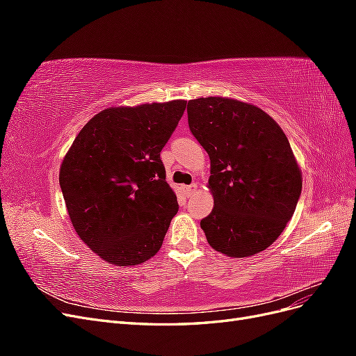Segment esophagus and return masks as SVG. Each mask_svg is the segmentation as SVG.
Returning a JSON list of instances; mask_svg holds the SVG:
<instances>
[{
	"label": "esophagus",
	"instance_id": "esophagus-1",
	"mask_svg": "<svg viewBox=\"0 0 356 356\" xmlns=\"http://www.w3.org/2000/svg\"><path fill=\"white\" fill-rule=\"evenodd\" d=\"M196 188H197V186H196V184H191V186H184V187H182V190H184V193H186V196H191L193 193L196 191Z\"/></svg>",
	"mask_w": 356,
	"mask_h": 356
}]
</instances>
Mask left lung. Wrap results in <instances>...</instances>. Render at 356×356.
Returning a JSON list of instances; mask_svg holds the SVG:
<instances>
[{"mask_svg":"<svg viewBox=\"0 0 356 356\" xmlns=\"http://www.w3.org/2000/svg\"><path fill=\"white\" fill-rule=\"evenodd\" d=\"M188 127L211 160L208 243L229 257L270 246L293 217L301 172L282 129L254 105L227 98L188 101Z\"/></svg>","mask_w":356,"mask_h":356,"instance_id":"1","label":"left lung"}]
</instances>
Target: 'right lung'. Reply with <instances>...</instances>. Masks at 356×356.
I'll return each mask as SVG.
<instances>
[{
	"label": "right lung",
	"instance_id": "obj_1",
	"mask_svg": "<svg viewBox=\"0 0 356 356\" xmlns=\"http://www.w3.org/2000/svg\"><path fill=\"white\" fill-rule=\"evenodd\" d=\"M186 105L106 108L86 123L63 159L59 184L71 222L105 261L136 266L161 248L178 202L160 152Z\"/></svg>",
	"mask_w": 356,
	"mask_h": 356
}]
</instances>
